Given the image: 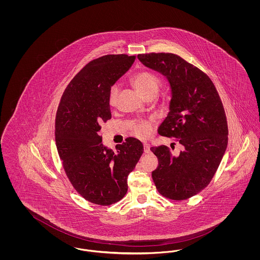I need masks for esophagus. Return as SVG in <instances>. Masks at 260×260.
<instances>
[{"instance_id":"esophagus-1","label":"esophagus","mask_w":260,"mask_h":260,"mask_svg":"<svg viewBox=\"0 0 260 260\" xmlns=\"http://www.w3.org/2000/svg\"><path fill=\"white\" fill-rule=\"evenodd\" d=\"M143 146H144V152L145 153H149L150 152V144H149L148 142H144Z\"/></svg>"}]
</instances>
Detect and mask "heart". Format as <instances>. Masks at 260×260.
I'll return each instance as SVG.
<instances>
[{
    "instance_id": "1",
    "label": "heart",
    "mask_w": 260,
    "mask_h": 260,
    "mask_svg": "<svg viewBox=\"0 0 260 260\" xmlns=\"http://www.w3.org/2000/svg\"><path fill=\"white\" fill-rule=\"evenodd\" d=\"M133 84L136 89L145 98L151 93H157L159 89V79L155 75L148 72H140L133 78ZM119 93V86L114 85L109 90L108 102L111 106H114L117 103ZM134 131L136 136L139 137H146L151 134V126L148 123H139L134 126Z\"/></svg>"
}]
</instances>
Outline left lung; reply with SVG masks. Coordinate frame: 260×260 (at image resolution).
I'll return each mask as SVG.
<instances>
[{"label": "left lung", "mask_w": 260, "mask_h": 260, "mask_svg": "<svg viewBox=\"0 0 260 260\" xmlns=\"http://www.w3.org/2000/svg\"><path fill=\"white\" fill-rule=\"evenodd\" d=\"M137 58L168 80L170 111L158 133L179 138L183 146L178 155H173L167 146L151 147L159 159L153 180L167 198H190L210 183L227 148L228 126L222 102L210 78L180 56L146 53Z\"/></svg>", "instance_id": "8db88e82"}]
</instances>
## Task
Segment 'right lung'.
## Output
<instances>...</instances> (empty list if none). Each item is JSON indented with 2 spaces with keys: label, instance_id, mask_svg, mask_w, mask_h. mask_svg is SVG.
<instances>
[{
  "label": "right lung",
  "instance_id": "obj_1",
  "mask_svg": "<svg viewBox=\"0 0 260 260\" xmlns=\"http://www.w3.org/2000/svg\"><path fill=\"white\" fill-rule=\"evenodd\" d=\"M136 56L105 55L87 64L62 94L55 119V142L64 171L88 202L108 206L124 197L127 177L143 145L128 137L117 152L103 145L101 124L111 119L112 86L132 67Z\"/></svg>",
  "mask_w": 260,
  "mask_h": 260
}]
</instances>
